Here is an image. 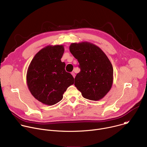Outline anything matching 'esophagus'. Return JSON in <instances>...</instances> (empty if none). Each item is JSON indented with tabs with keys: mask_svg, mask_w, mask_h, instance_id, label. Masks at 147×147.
I'll return each instance as SVG.
<instances>
[{
	"mask_svg": "<svg viewBox=\"0 0 147 147\" xmlns=\"http://www.w3.org/2000/svg\"><path fill=\"white\" fill-rule=\"evenodd\" d=\"M71 74H72V76H73V77H74V78H75V76H76L75 73H74V72H71Z\"/></svg>",
	"mask_w": 147,
	"mask_h": 147,
	"instance_id": "1",
	"label": "esophagus"
}]
</instances>
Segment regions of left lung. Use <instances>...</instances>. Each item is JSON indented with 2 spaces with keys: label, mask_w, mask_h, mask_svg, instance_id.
<instances>
[{
  "label": "left lung",
  "mask_w": 147,
  "mask_h": 147,
  "mask_svg": "<svg viewBox=\"0 0 147 147\" xmlns=\"http://www.w3.org/2000/svg\"><path fill=\"white\" fill-rule=\"evenodd\" d=\"M69 49L80 68L74 86L84 98L95 101L102 99L111 89L113 81L109 59L100 48L88 42L72 43Z\"/></svg>",
  "instance_id": "8db88e82"
}]
</instances>
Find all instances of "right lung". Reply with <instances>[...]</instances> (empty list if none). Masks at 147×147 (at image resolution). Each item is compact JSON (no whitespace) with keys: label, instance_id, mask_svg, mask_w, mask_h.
<instances>
[{"label":"right lung","instance_id":"right-lung-1","mask_svg":"<svg viewBox=\"0 0 147 147\" xmlns=\"http://www.w3.org/2000/svg\"><path fill=\"white\" fill-rule=\"evenodd\" d=\"M64 46L48 45L34 57L27 72V84L33 96L47 105L60 101L63 94L74 84L73 76L66 71L61 58Z\"/></svg>","mask_w":147,"mask_h":147}]
</instances>
